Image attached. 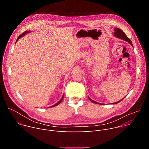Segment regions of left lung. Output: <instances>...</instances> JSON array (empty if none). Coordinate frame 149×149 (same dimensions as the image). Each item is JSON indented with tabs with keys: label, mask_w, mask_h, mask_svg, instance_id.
<instances>
[{
	"label": "left lung",
	"mask_w": 149,
	"mask_h": 149,
	"mask_svg": "<svg viewBox=\"0 0 149 149\" xmlns=\"http://www.w3.org/2000/svg\"><path fill=\"white\" fill-rule=\"evenodd\" d=\"M114 31H115V32H114V36H115V37H116V38H119V39H123V40H125V41L128 42L133 47V44H132V42L131 40L126 36V35L125 34V33H124L122 30H121V29H119V28H115V29H114ZM88 97L89 100H90L91 102H94V103H95V104H101V103H98V102H96V101H94V100H91L89 97ZM123 99H122V100H123ZM121 100H120L119 101H117V102H116L112 103V104H117V103H118L119 102H120Z\"/></svg>",
	"instance_id": "1"
}]
</instances>
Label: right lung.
<instances>
[{
    "label": "right lung",
    "mask_w": 149,
    "mask_h": 149,
    "mask_svg": "<svg viewBox=\"0 0 149 149\" xmlns=\"http://www.w3.org/2000/svg\"><path fill=\"white\" fill-rule=\"evenodd\" d=\"M29 32H30V31H25L24 33H22V34H21L20 35H19V36L17 38V40H16V42L21 38V37H22V36H24V35H25L26 33H29ZM63 97H64V95H63V96H62V97L61 98V99L57 102V103H56L55 104H54V105H53L52 106H51V107H55V106H56V105H58V104H59L61 102V101H62V100H63Z\"/></svg>",
    "instance_id": "obj_1"
}]
</instances>
